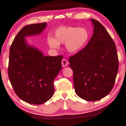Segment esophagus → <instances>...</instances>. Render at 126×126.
<instances>
[{"mask_svg":"<svg viewBox=\"0 0 126 126\" xmlns=\"http://www.w3.org/2000/svg\"><path fill=\"white\" fill-rule=\"evenodd\" d=\"M69 64V63L67 62V61L66 59H63L62 61V64L63 67H66L67 66V64Z\"/></svg>","mask_w":126,"mask_h":126,"instance_id":"obj_1","label":"esophagus"}]
</instances>
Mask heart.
Here are the masks:
<instances>
[{"label": "heart", "instance_id": "heart-1", "mask_svg": "<svg viewBox=\"0 0 126 126\" xmlns=\"http://www.w3.org/2000/svg\"><path fill=\"white\" fill-rule=\"evenodd\" d=\"M90 39L89 31L85 27H61L56 29L54 38L48 37V44L52 48H58L60 44H65L66 51L77 53L87 45Z\"/></svg>", "mask_w": 126, "mask_h": 126}]
</instances>
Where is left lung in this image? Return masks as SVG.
<instances>
[{
	"label": "left lung",
	"mask_w": 126,
	"mask_h": 126,
	"mask_svg": "<svg viewBox=\"0 0 126 126\" xmlns=\"http://www.w3.org/2000/svg\"><path fill=\"white\" fill-rule=\"evenodd\" d=\"M92 38L85 48L69 58L75 90L81 99L96 101L114 87L118 70L115 44L106 29L94 19Z\"/></svg>",
	"instance_id": "8db88e82"
}]
</instances>
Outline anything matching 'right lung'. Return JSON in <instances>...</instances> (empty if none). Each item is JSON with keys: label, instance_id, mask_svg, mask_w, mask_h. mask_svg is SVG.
<instances>
[{"label": "right lung", "instance_id": "1", "mask_svg": "<svg viewBox=\"0 0 126 126\" xmlns=\"http://www.w3.org/2000/svg\"><path fill=\"white\" fill-rule=\"evenodd\" d=\"M46 27V23L24 26L9 51V81L18 97L30 104H42L52 97L54 80L62 69L63 56H44L26 41V37L42 33Z\"/></svg>", "mask_w": 126, "mask_h": 126}]
</instances>
